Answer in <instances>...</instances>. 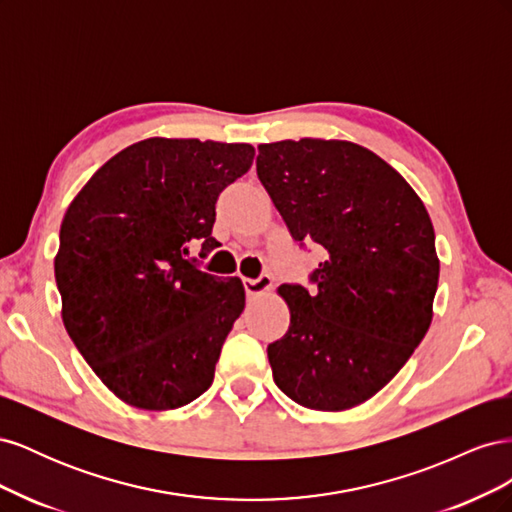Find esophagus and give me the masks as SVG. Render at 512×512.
<instances>
[{
  "label": "esophagus",
  "mask_w": 512,
  "mask_h": 512,
  "mask_svg": "<svg viewBox=\"0 0 512 512\" xmlns=\"http://www.w3.org/2000/svg\"><path fill=\"white\" fill-rule=\"evenodd\" d=\"M243 286H245L247 297H260V294H267L273 288V277L260 275L258 280H250V277H245Z\"/></svg>",
  "instance_id": "esophagus-1"
}]
</instances>
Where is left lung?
Returning a JSON list of instances; mask_svg holds the SVG:
<instances>
[{
	"mask_svg": "<svg viewBox=\"0 0 512 512\" xmlns=\"http://www.w3.org/2000/svg\"><path fill=\"white\" fill-rule=\"evenodd\" d=\"M256 170L292 239L327 250L316 290L277 288L290 327L267 348L273 380L309 410L361 406L431 324L440 258L429 213L391 164L350 141L258 145Z\"/></svg>",
	"mask_w": 512,
	"mask_h": 512,
	"instance_id": "left-lung-1",
	"label": "left lung"
}]
</instances>
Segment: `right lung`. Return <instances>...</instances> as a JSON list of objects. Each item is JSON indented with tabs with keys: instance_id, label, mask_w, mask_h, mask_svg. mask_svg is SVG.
Instances as JSON below:
<instances>
[{
	"instance_id": "right-lung-1",
	"label": "right lung",
	"mask_w": 512,
	"mask_h": 512,
	"mask_svg": "<svg viewBox=\"0 0 512 512\" xmlns=\"http://www.w3.org/2000/svg\"><path fill=\"white\" fill-rule=\"evenodd\" d=\"M252 162L247 143L153 136L102 164L70 203L55 256L61 320L123 404L175 410L211 386L245 288L185 256L194 241L220 245L215 200Z\"/></svg>"
}]
</instances>
